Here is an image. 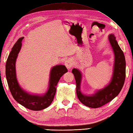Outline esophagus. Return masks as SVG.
<instances>
[{
  "mask_svg": "<svg viewBox=\"0 0 133 133\" xmlns=\"http://www.w3.org/2000/svg\"><path fill=\"white\" fill-rule=\"evenodd\" d=\"M65 65H66V66L68 70H70L72 67V65H73V61L71 59L69 58L66 59V61H65V63H64Z\"/></svg>",
  "mask_w": 133,
  "mask_h": 133,
  "instance_id": "34e87169",
  "label": "esophagus"
}]
</instances>
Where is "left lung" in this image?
<instances>
[{
	"instance_id": "1",
	"label": "left lung",
	"mask_w": 133,
	"mask_h": 133,
	"mask_svg": "<svg viewBox=\"0 0 133 133\" xmlns=\"http://www.w3.org/2000/svg\"><path fill=\"white\" fill-rule=\"evenodd\" d=\"M109 41L114 54L113 72L110 83L104 88L98 90L91 95L83 94L81 90L82 74L79 70H72L76 81V92L82 103L91 108H98L112 101L122 90L126 77V61L124 54L114 34L109 35Z\"/></svg>"
}]
</instances>
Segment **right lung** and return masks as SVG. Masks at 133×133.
I'll list each match as a JSON object with an SVG mask.
<instances>
[{
    "label": "right lung",
    "mask_w": 133,
    "mask_h": 133,
    "mask_svg": "<svg viewBox=\"0 0 133 133\" xmlns=\"http://www.w3.org/2000/svg\"><path fill=\"white\" fill-rule=\"evenodd\" d=\"M23 37L20 38L11 49L5 64V76L10 92L15 100L21 105L34 111H39L49 107L53 101L58 82L67 69L64 65H56L50 70L49 87L42 95L32 94L22 88L18 83L16 73V61L22 47Z\"/></svg>",
    "instance_id": "right-lung-1"
}]
</instances>
